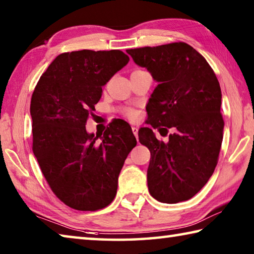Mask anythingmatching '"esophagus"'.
Segmentation results:
<instances>
[{
	"label": "esophagus",
	"instance_id": "34e87169",
	"mask_svg": "<svg viewBox=\"0 0 254 254\" xmlns=\"http://www.w3.org/2000/svg\"><path fill=\"white\" fill-rule=\"evenodd\" d=\"M137 130H139V128H137L136 127H132V132H133V134L135 135L136 139H137Z\"/></svg>",
	"mask_w": 254,
	"mask_h": 254
}]
</instances>
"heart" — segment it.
<instances>
[{
  "mask_svg": "<svg viewBox=\"0 0 254 254\" xmlns=\"http://www.w3.org/2000/svg\"><path fill=\"white\" fill-rule=\"evenodd\" d=\"M124 114H126V117L128 118V119H135L136 115H137V111L134 110V109H131V107H127V109L123 110Z\"/></svg>",
  "mask_w": 254,
  "mask_h": 254,
  "instance_id": "heart-1",
  "label": "heart"
}]
</instances>
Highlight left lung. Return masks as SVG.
<instances>
[{
  "instance_id": "1",
  "label": "left lung",
  "mask_w": 254,
  "mask_h": 254,
  "mask_svg": "<svg viewBox=\"0 0 254 254\" xmlns=\"http://www.w3.org/2000/svg\"><path fill=\"white\" fill-rule=\"evenodd\" d=\"M127 53L158 81L145 106L147 123L160 134L174 130L167 142L159 141L152 128L139 130L140 143L151 153L147 175L150 195L167 204L190 199L213 175L223 141L217 77L203 56L185 42Z\"/></svg>"
}]
</instances>
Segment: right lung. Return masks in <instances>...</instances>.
Instances as JSON below:
<instances>
[{"instance_id": "right-lung-1", "label": "right lung", "mask_w": 254, "mask_h": 254, "mask_svg": "<svg viewBox=\"0 0 254 254\" xmlns=\"http://www.w3.org/2000/svg\"><path fill=\"white\" fill-rule=\"evenodd\" d=\"M128 60L121 50L60 54L33 91L32 151L54 194L74 209L93 212L113 201L124 161L136 145L123 120L112 121L101 141L86 131L102 86Z\"/></svg>"}]
</instances>
